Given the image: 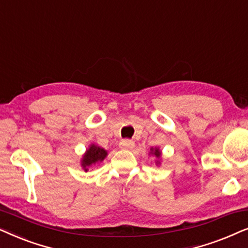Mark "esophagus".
I'll list each match as a JSON object with an SVG mask.
<instances>
[{
  "mask_svg": "<svg viewBox=\"0 0 248 248\" xmlns=\"http://www.w3.org/2000/svg\"><path fill=\"white\" fill-rule=\"evenodd\" d=\"M119 146H120V148H124V150H130V148H133L135 146V143L133 140H124L120 141Z\"/></svg>",
  "mask_w": 248,
  "mask_h": 248,
  "instance_id": "esophagus-1",
  "label": "esophagus"
}]
</instances>
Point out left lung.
Here are the masks:
<instances>
[{
    "instance_id": "obj_1",
    "label": "left lung",
    "mask_w": 248,
    "mask_h": 248,
    "mask_svg": "<svg viewBox=\"0 0 248 248\" xmlns=\"http://www.w3.org/2000/svg\"><path fill=\"white\" fill-rule=\"evenodd\" d=\"M150 155L155 157V160H154L155 166H160L161 161H162V151H161L158 147H151Z\"/></svg>"
}]
</instances>
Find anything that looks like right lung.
<instances>
[{"label": "right lung", "mask_w": 248, "mask_h": 248, "mask_svg": "<svg viewBox=\"0 0 248 248\" xmlns=\"http://www.w3.org/2000/svg\"><path fill=\"white\" fill-rule=\"evenodd\" d=\"M108 151L104 150L103 147L98 146L96 144H91L90 146L86 148V152L82 154V157L80 160L81 169L87 172L91 167L96 166V164L101 163L107 157Z\"/></svg>", "instance_id": "1"}]
</instances>
